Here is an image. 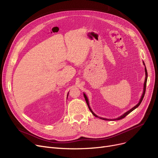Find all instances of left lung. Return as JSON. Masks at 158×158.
I'll return each mask as SVG.
<instances>
[{
	"label": "left lung",
	"instance_id": "left-lung-1",
	"mask_svg": "<svg viewBox=\"0 0 158 158\" xmlns=\"http://www.w3.org/2000/svg\"><path fill=\"white\" fill-rule=\"evenodd\" d=\"M143 64H144V65L145 66V63H144V62H143ZM145 82H144V87H143V94H142V96H141V98H140V100H139V103L136 105V106H135L134 107H132L131 109H130L129 110H128L127 112H126L125 113H124L123 115H122L121 116H119V117H118V118H116V119H107V118H101V117H99V116H98L96 114H95L94 112H93V111L91 110V107H90V106H89V100H88V98H87V96L85 95V93H84V98H85V101H86V103H87V106H88V107H89V110H91V112H92V114L95 116V117H97V118H100V119H103V120H107V121H110V120H119V119H123V118H124L127 115H128L129 113H131V112H132V111H133L135 109H136L139 105H140V103H141V102H142V100H143V97H144V96H145V90H146V84H147V77H148V74H147V69H146V67H145Z\"/></svg>",
	"mask_w": 158,
	"mask_h": 158
}]
</instances>
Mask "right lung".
<instances>
[{"label": "right lung", "instance_id": "add662e5", "mask_svg": "<svg viewBox=\"0 0 158 158\" xmlns=\"http://www.w3.org/2000/svg\"><path fill=\"white\" fill-rule=\"evenodd\" d=\"M67 96H68V94H67Z\"/></svg>", "mask_w": 158, "mask_h": 158}]
</instances>
